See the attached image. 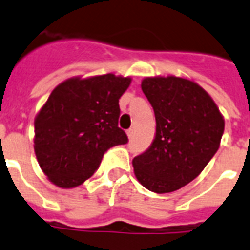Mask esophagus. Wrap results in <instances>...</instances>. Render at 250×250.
Segmentation results:
<instances>
[{"label": "esophagus", "mask_w": 250, "mask_h": 250, "mask_svg": "<svg viewBox=\"0 0 250 250\" xmlns=\"http://www.w3.org/2000/svg\"><path fill=\"white\" fill-rule=\"evenodd\" d=\"M126 133H127V137H129V138H131V137H133V134H134V129L131 127V129H129Z\"/></svg>", "instance_id": "34e87169"}]
</instances>
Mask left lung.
<instances>
[{
  "instance_id": "1",
  "label": "left lung",
  "mask_w": 250,
  "mask_h": 250,
  "mask_svg": "<svg viewBox=\"0 0 250 250\" xmlns=\"http://www.w3.org/2000/svg\"><path fill=\"white\" fill-rule=\"evenodd\" d=\"M156 120L154 141L133 159L135 177L155 193H171L204 171L215 155L224 120L206 91L177 77L142 81Z\"/></svg>"
}]
</instances>
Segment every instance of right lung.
I'll return each mask as SVG.
<instances>
[{
    "label": "right lung",
    "instance_id": "add662e5",
    "mask_svg": "<svg viewBox=\"0 0 250 250\" xmlns=\"http://www.w3.org/2000/svg\"><path fill=\"white\" fill-rule=\"evenodd\" d=\"M130 78L113 74L71 78L52 91L35 119V154L42 172L60 188L94 175L104 154L127 143L119 127V99Z\"/></svg>",
    "mask_w": 250,
    "mask_h": 250
}]
</instances>
